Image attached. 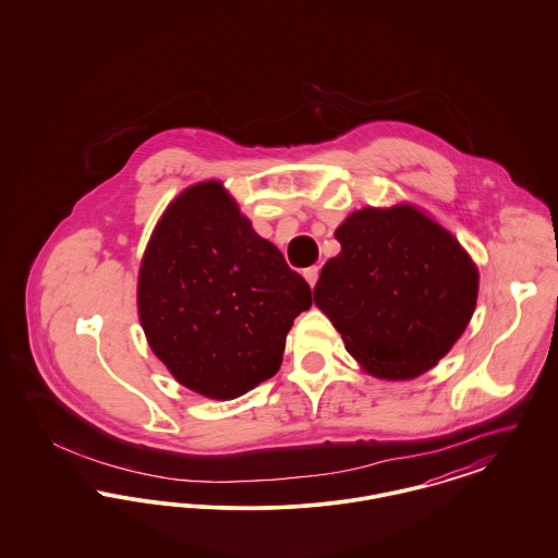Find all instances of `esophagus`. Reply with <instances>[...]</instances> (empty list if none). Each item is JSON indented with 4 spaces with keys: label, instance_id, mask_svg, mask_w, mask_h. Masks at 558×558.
I'll return each instance as SVG.
<instances>
[{
    "label": "esophagus",
    "instance_id": "34e87169",
    "mask_svg": "<svg viewBox=\"0 0 558 558\" xmlns=\"http://www.w3.org/2000/svg\"><path fill=\"white\" fill-rule=\"evenodd\" d=\"M319 276V267L312 266L307 267V269H303V278L310 282V287H316V282H318Z\"/></svg>",
    "mask_w": 558,
    "mask_h": 558
}]
</instances>
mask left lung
Here are the masks:
<instances>
[{"label":"left lung","instance_id":"1","mask_svg":"<svg viewBox=\"0 0 558 558\" xmlns=\"http://www.w3.org/2000/svg\"><path fill=\"white\" fill-rule=\"evenodd\" d=\"M314 303L349 355L383 380H412L448 355L477 307L478 269L416 205L364 207L335 230Z\"/></svg>","mask_w":558,"mask_h":558}]
</instances>
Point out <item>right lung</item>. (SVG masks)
<instances>
[{"label": "right lung", "instance_id": "1", "mask_svg": "<svg viewBox=\"0 0 558 558\" xmlns=\"http://www.w3.org/2000/svg\"><path fill=\"white\" fill-rule=\"evenodd\" d=\"M310 284L262 239L221 182L180 192L137 274V316L153 353L190 391L234 399L280 371Z\"/></svg>", "mask_w": 558, "mask_h": 558}]
</instances>
